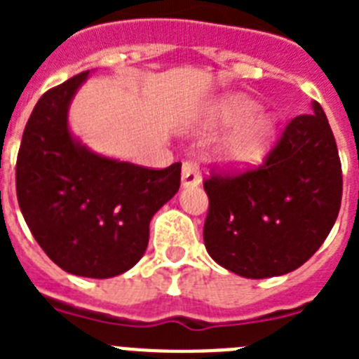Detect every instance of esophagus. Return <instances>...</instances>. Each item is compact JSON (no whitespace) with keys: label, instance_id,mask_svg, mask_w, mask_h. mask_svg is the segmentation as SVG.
<instances>
[{"label":"esophagus","instance_id":"1","mask_svg":"<svg viewBox=\"0 0 359 359\" xmlns=\"http://www.w3.org/2000/svg\"><path fill=\"white\" fill-rule=\"evenodd\" d=\"M201 183V174H199V165L196 161H183L182 167V185L196 187Z\"/></svg>","mask_w":359,"mask_h":359}]
</instances>
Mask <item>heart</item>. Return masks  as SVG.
Returning <instances> with one entry per match:
<instances>
[{
    "label": "heart",
    "instance_id": "heart-1",
    "mask_svg": "<svg viewBox=\"0 0 359 359\" xmlns=\"http://www.w3.org/2000/svg\"><path fill=\"white\" fill-rule=\"evenodd\" d=\"M259 109L252 98L243 95L224 97L214 104L207 113L210 128L238 123L219 147V161L228 169H248L268 154L273 142L275 123L271 116L257 113Z\"/></svg>",
    "mask_w": 359,
    "mask_h": 359
}]
</instances>
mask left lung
Returning <instances> with one entry per match:
<instances>
[{"instance_id":"left-lung-1","label":"left lung","mask_w":359,"mask_h":359,"mask_svg":"<svg viewBox=\"0 0 359 359\" xmlns=\"http://www.w3.org/2000/svg\"><path fill=\"white\" fill-rule=\"evenodd\" d=\"M203 239L219 266L246 278L290 273L315 255L341 205V163L318 102L286 126L257 169L203 183Z\"/></svg>"}]
</instances>
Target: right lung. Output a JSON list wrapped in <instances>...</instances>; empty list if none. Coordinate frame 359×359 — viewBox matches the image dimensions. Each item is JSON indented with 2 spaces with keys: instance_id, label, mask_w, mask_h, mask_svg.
I'll return each mask as SVG.
<instances>
[{
  "instance_id": "obj_1",
  "label": "right lung",
  "mask_w": 359,
  "mask_h": 359,
  "mask_svg": "<svg viewBox=\"0 0 359 359\" xmlns=\"http://www.w3.org/2000/svg\"><path fill=\"white\" fill-rule=\"evenodd\" d=\"M88 75L90 69L39 98L19 147L15 190L32 236L59 268L109 278L142 259L152 215L180 189L182 163L145 169L75 140L68 107Z\"/></svg>"
}]
</instances>
